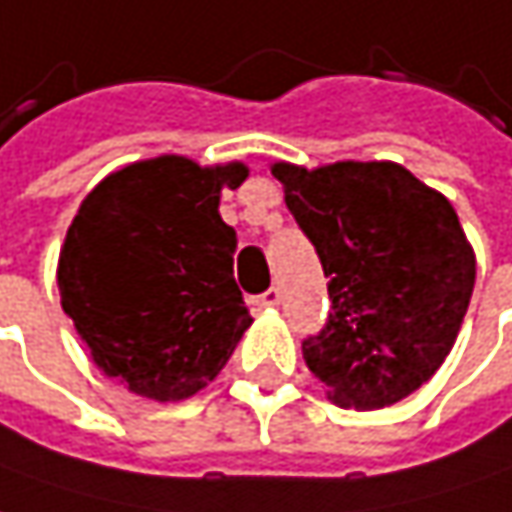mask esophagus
Instances as JSON below:
<instances>
[{
	"instance_id": "34e87169",
	"label": "esophagus",
	"mask_w": 512,
	"mask_h": 512,
	"mask_svg": "<svg viewBox=\"0 0 512 512\" xmlns=\"http://www.w3.org/2000/svg\"><path fill=\"white\" fill-rule=\"evenodd\" d=\"M252 306H260V309H266V306H278L280 303V289L278 286H272V289H266L263 295H255V298H249Z\"/></svg>"
}]
</instances>
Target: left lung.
<instances>
[{
    "label": "left lung",
    "mask_w": 512,
    "mask_h": 512,
    "mask_svg": "<svg viewBox=\"0 0 512 512\" xmlns=\"http://www.w3.org/2000/svg\"><path fill=\"white\" fill-rule=\"evenodd\" d=\"M332 309L303 361L332 401L389 407L430 381L467 315L476 257L456 209L398 163H275Z\"/></svg>",
    "instance_id": "8db88e82"
}]
</instances>
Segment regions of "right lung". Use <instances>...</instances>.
I'll return each instance as SVG.
<instances>
[{
	"label": "right lung",
	"mask_w": 512,
	"mask_h": 512,
	"mask_svg": "<svg viewBox=\"0 0 512 512\" xmlns=\"http://www.w3.org/2000/svg\"><path fill=\"white\" fill-rule=\"evenodd\" d=\"M246 174L243 163L200 168L168 154L108 174L82 200L59 252L62 309L94 364L131 392L189 398L249 329L237 232L217 212L220 189Z\"/></svg>",
	"instance_id": "obj_1"
}]
</instances>
